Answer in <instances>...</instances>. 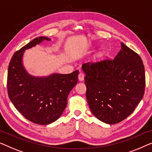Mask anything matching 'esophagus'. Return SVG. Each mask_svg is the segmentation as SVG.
Returning <instances> with one entry per match:
<instances>
[{
	"label": "esophagus",
	"instance_id": "1",
	"mask_svg": "<svg viewBox=\"0 0 152 152\" xmlns=\"http://www.w3.org/2000/svg\"><path fill=\"white\" fill-rule=\"evenodd\" d=\"M84 77H85V76H84L83 72H80V73L79 74V75H78V79H79V80H80V81H83V80H84Z\"/></svg>",
	"mask_w": 152,
	"mask_h": 152
}]
</instances>
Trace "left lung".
Here are the masks:
<instances>
[{
  "instance_id": "1",
  "label": "left lung",
  "mask_w": 152,
  "mask_h": 152,
  "mask_svg": "<svg viewBox=\"0 0 152 152\" xmlns=\"http://www.w3.org/2000/svg\"><path fill=\"white\" fill-rule=\"evenodd\" d=\"M113 60L82 65L86 76V97L91 113L108 124L127 118L142 98L145 75L138 54L121 43Z\"/></svg>"
}]
</instances>
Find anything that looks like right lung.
<instances>
[{"label":"right lung","instance_id":"1","mask_svg":"<svg viewBox=\"0 0 152 152\" xmlns=\"http://www.w3.org/2000/svg\"><path fill=\"white\" fill-rule=\"evenodd\" d=\"M50 40L47 37L35 38L15 52L8 67L9 98L26 119L39 125H48L61 117L69 92L78 83L79 73L76 70L71 74L36 77L27 72L22 63L24 51Z\"/></svg>","mask_w":152,"mask_h":152}]
</instances>
